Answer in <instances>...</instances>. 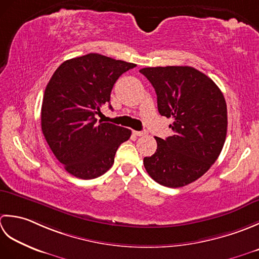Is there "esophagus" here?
Returning a JSON list of instances; mask_svg holds the SVG:
<instances>
[{"mask_svg":"<svg viewBox=\"0 0 259 259\" xmlns=\"http://www.w3.org/2000/svg\"><path fill=\"white\" fill-rule=\"evenodd\" d=\"M133 133L136 135V136H143L146 134L145 131H133Z\"/></svg>","mask_w":259,"mask_h":259,"instance_id":"obj_1","label":"esophagus"}]
</instances>
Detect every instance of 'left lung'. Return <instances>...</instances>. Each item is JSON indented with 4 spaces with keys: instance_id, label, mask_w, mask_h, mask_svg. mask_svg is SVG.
<instances>
[{
    "instance_id": "1",
    "label": "left lung",
    "mask_w": 259,
    "mask_h": 259,
    "mask_svg": "<svg viewBox=\"0 0 259 259\" xmlns=\"http://www.w3.org/2000/svg\"><path fill=\"white\" fill-rule=\"evenodd\" d=\"M140 72L155 89L159 113L173 118V135L155 137L157 149L144 157L145 170L164 187L187 186L202 177L223 150L228 125L224 95L192 67H147Z\"/></svg>"
}]
</instances>
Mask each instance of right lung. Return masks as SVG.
Instances as JSON below:
<instances>
[{"label": "right lung", "instance_id": "1", "mask_svg": "<svg viewBox=\"0 0 259 259\" xmlns=\"http://www.w3.org/2000/svg\"><path fill=\"white\" fill-rule=\"evenodd\" d=\"M134 67L88 54L62 62L52 75L42 100L41 128L57 160L71 176L83 180L103 176L114 164L118 146L131 137V130L97 122L95 116L109 103L119 76Z\"/></svg>", "mask_w": 259, "mask_h": 259}]
</instances>
